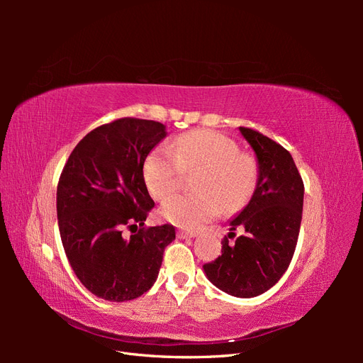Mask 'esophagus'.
Wrapping results in <instances>:
<instances>
[{"label":"esophagus","mask_w":363,"mask_h":363,"mask_svg":"<svg viewBox=\"0 0 363 363\" xmlns=\"http://www.w3.org/2000/svg\"><path fill=\"white\" fill-rule=\"evenodd\" d=\"M196 236V233L195 232H188V230H179L177 232V238H180V239H191V238H195Z\"/></svg>","instance_id":"1"}]
</instances>
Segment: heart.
<instances>
[{
  "label": "heart",
  "instance_id": "obj_1",
  "mask_svg": "<svg viewBox=\"0 0 363 363\" xmlns=\"http://www.w3.org/2000/svg\"><path fill=\"white\" fill-rule=\"evenodd\" d=\"M195 192L175 195L162 207L163 216L175 225L200 228L223 211L235 212L255 192L259 169L255 159L213 130H194L152 150L144 162V180L152 199L167 200L177 191L182 174L194 172Z\"/></svg>",
  "mask_w": 363,
  "mask_h": 363
}]
</instances>
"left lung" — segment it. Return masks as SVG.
<instances>
[{
    "label": "left lung",
    "instance_id": "obj_1",
    "mask_svg": "<svg viewBox=\"0 0 363 363\" xmlns=\"http://www.w3.org/2000/svg\"><path fill=\"white\" fill-rule=\"evenodd\" d=\"M255 150L259 180L250 203L230 225L245 230L233 245L230 232L221 256L203 267L218 289L239 298L267 292L286 272L298 240L303 216V179L291 152L260 131L239 127Z\"/></svg>",
    "mask_w": 363,
    "mask_h": 363
}]
</instances>
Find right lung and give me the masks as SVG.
Returning a JSON list of instances; mask_svg holds the SVG:
<instances>
[{
  "label": "right lung",
  "instance_id": "add662e5",
  "mask_svg": "<svg viewBox=\"0 0 363 363\" xmlns=\"http://www.w3.org/2000/svg\"><path fill=\"white\" fill-rule=\"evenodd\" d=\"M167 136L157 121L119 118L87 133L72 150L57 184L62 244L75 276L94 295L128 301L155 284L171 224L145 227L155 207L144 162ZM138 233L123 236V228Z\"/></svg>",
  "mask_w": 363,
  "mask_h": 363
}]
</instances>
